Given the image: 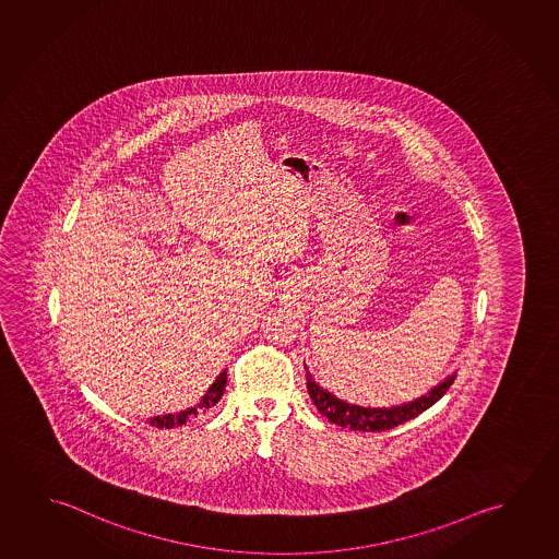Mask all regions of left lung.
Wrapping results in <instances>:
<instances>
[{
  "label": "left lung",
  "mask_w": 559,
  "mask_h": 559,
  "mask_svg": "<svg viewBox=\"0 0 559 559\" xmlns=\"http://www.w3.org/2000/svg\"><path fill=\"white\" fill-rule=\"evenodd\" d=\"M456 379V372H451L444 377V381L435 384L424 396L404 402L399 406L390 408H371V406H359V404H349L346 400L337 399L330 390L320 386L319 382L312 379L309 369H307V390L314 406L320 414L329 417V421L344 429H354V431H386L392 427L406 424L412 417L419 416L421 412L431 408L435 402L443 399L444 392L451 389L452 382Z\"/></svg>",
  "instance_id": "obj_1"
}]
</instances>
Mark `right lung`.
Returning <instances> with one entry per match:
<instances>
[{
  "mask_svg": "<svg viewBox=\"0 0 559 559\" xmlns=\"http://www.w3.org/2000/svg\"><path fill=\"white\" fill-rule=\"evenodd\" d=\"M225 384H227V371L219 372V377L215 379V382L207 389V392H205L195 406L177 412V414L151 417V426L159 427V429H170V427L185 426L188 419H192V417L204 416L207 409L213 408L222 400Z\"/></svg>",
  "mask_w": 559,
  "mask_h": 559,
  "instance_id": "right-lung-1",
  "label": "right lung"
}]
</instances>
